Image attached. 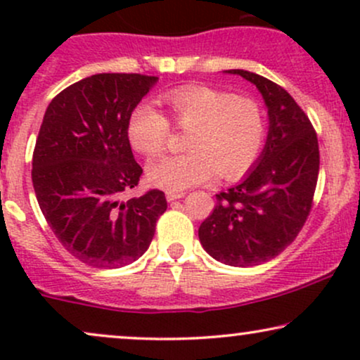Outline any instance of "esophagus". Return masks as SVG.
<instances>
[{"label": "esophagus", "mask_w": 360, "mask_h": 360, "mask_svg": "<svg viewBox=\"0 0 360 360\" xmlns=\"http://www.w3.org/2000/svg\"><path fill=\"white\" fill-rule=\"evenodd\" d=\"M184 193H176V191H167L166 193V198L167 201H174V200H179V198H183Z\"/></svg>", "instance_id": "obj_1"}]
</instances>
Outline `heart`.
I'll list each match as a JSON object with an SVG mask.
<instances>
[{
    "instance_id": "obj_1",
    "label": "heart",
    "mask_w": 360,
    "mask_h": 360,
    "mask_svg": "<svg viewBox=\"0 0 360 360\" xmlns=\"http://www.w3.org/2000/svg\"><path fill=\"white\" fill-rule=\"evenodd\" d=\"M162 100L176 127L189 130V152L150 164L148 179L157 188L181 193L206 183L217 172L223 179H237L259 159L266 122L254 100L212 86H184L167 91ZM127 134L135 150L155 157L167 146L171 123L154 105L140 103L131 110Z\"/></svg>"
}]
</instances>
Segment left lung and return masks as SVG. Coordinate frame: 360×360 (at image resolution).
I'll return each instance as SVG.
<instances>
[{
  "label": "left lung",
  "instance_id": "left-lung-1",
  "mask_svg": "<svg viewBox=\"0 0 360 360\" xmlns=\"http://www.w3.org/2000/svg\"><path fill=\"white\" fill-rule=\"evenodd\" d=\"M229 72L257 86L269 113V134L257 166L240 184L217 194L198 235L213 259L249 267L274 259L298 237L311 212L320 150L308 115L286 89L259 74Z\"/></svg>",
  "mask_w": 360,
  "mask_h": 360
}]
</instances>
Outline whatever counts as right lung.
<instances>
[{
    "label": "right lung",
    "instance_id": "1",
    "mask_svg": "<svg viewBox=\"0 0 360 360\" xmlns=\"http://www.w3.org/2000/svg\"><path fill=\"white\" fill-rule=\"evenodd\" d=\"M155 81L94 74L60 91L44 115L32 160L37 201L62 247L91 267L117 269L137 260L167 208L159 189L122 201L142 176L128 118Z\"/></svg>",
    "mask_w": 360,
    "mask_h": 360
}]
</instances>
